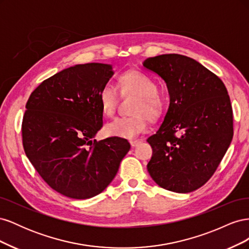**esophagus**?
I'll return each instance as SVG.
<instances>
[{
	"label": "esophagus",
	"mask_w": 249,
	"mask_h": 249,
	"mask_svg": "<svg viewBox=\"0 0 249 249\" xmlns=\"http://www.w3.org/2000/svg\"><path fill=\"white\" fill-rule=\"evenodd\" d=\"M139 143H140L139 140H131L130 141V144H131L132 147H136L139 144Z\"/></svg>",
	"instance_id": "1"
}]
</instances>
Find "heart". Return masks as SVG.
<instances>
[{"instance_id":"obj_1","label":"heart","mask_w":249,"mask_h":249,"mask_svg":"<svg viewBox=\"0 0 249 249\" xmlns=\"http://www.w3.org/2000/svg\"><path fill=\"white\" fill-rule=\"evenodd\" d=\"M119 88L123 92H131L138 95L135 102L132 116H120L106 124V133L110 136L133 139L146 129V117L149 119L159 117L165 108L163 97L158 93L156 81L148 74L139 71H127L120 74L118 80ZM118 100L117 88L107 83L99 94L104 114L111 116L115 111Z\"/></svg>"}]
</instances>
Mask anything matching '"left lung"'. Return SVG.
<instances>
[{
    "mask_svg": "<svg viewBox=\"0 0 249 249\" xmlns=\"http://www.w3.org/2000/svg\"><path fill=\"white\" fill-rule=\"evenodd\" d=\"M142 65L165 82L170 99L161 126L147 139L153 148L148 173L164 189L192 192L213 176L231 142L228 90L216 74L187 56L150 57Z\"/></svg>",
    "mask_w": 249,
    "mask_h": 249,
    "instance_id": "1",
    "label": "left lung"
}]
</instances>
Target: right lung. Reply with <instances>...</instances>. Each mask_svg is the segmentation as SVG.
Masks as SVG:
<instances>
[{
    "label": "right lung",
    "instance_id": "1",
    "mask_svg": "<svg viewBox=\"0 0 249 249\" xmlns=\"http://www.w3.org/2000/svg\"><path fill=\"white\" fill-rule=\"evenodd\" d=\"M113 74L111 64H76L43 81L27 102L26 156L64 196L87 199L103 192L131 148L123 138L93 139L103 126L99 94Z\"/></svg>",
    "mask_w": 249,
    "mask_h": 249
}]
</instances>
